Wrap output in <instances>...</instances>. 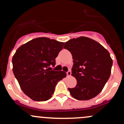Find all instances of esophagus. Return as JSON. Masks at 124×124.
I'll return each instance as SVG.
<instances>
[{"mask_svg":"<svg viewBox=\"0 0 124 124\" xmlns=\"http://www.w3.org/2000/svg\"><path fill=\"white\" fill-rule=\"evenodd\" d=\"M66 75H67V76L71 75V72H70V70H68V71L66 72Z\"/></svg>","mask_w":124,"mask_h":124,"instance_id":"1","label":"esophagus"}]
</instances>
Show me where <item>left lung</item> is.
<instances>
[{"instance_id":"8db88e82","label":"left lung","mask_w":124,"mask_h":124,"mask_svg":"<svg viewBox=\"0 0 124 124\" xmlns=\"http://www.w3.org/2000/svg\"><path fill=\"white\" fill-rule=\"evenodd\" d=\"M64 48L73 59L72 75L76 78L75 88H68L78 100H89L101 92L109 79L112 66L109 53L95 40L81 36L66 42Z\"/></svg>"}]
</instances>
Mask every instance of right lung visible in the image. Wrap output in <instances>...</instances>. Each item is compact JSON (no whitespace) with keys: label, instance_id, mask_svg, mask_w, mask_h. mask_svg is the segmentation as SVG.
<instances>
[{"label":"right lung","instance_id":"add662e5","mask_svg":"<svg viewBox=\"0 0 124 124\" xmlns=\"http://www.w3.org/2000/svg\"><path fill=\"white\" fill-rule=\"evenodd\" d=\"M64 43L38 38L20 46L12 58L13 72L24 94L32 100L45 101L54 93L57 83L66 76L52 70Z\"/></svg>","mask_w":124,"mask_h":124}]
</instances>
